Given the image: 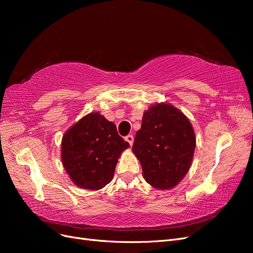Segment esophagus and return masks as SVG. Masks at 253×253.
<instances>
[{
  "label": "esophagus",
  "instance_id": "esophagus-1",
  "mask_svg": "<svg viewBox=\"0 0 253 253\" xmlns=\"http://www.w3.org/2000/svg\"><path fill=\"white\" fill-rule=\"evenodd\" d=\"M126 140L129 143V145H132L133 142H134V137H133V135H127V136H126Z\"/></svg>",
  "mask_w": 253,
  "mask_h": 253
}]
</instances>
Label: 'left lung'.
<instances>
[{
  "mask_svg": "<svg viewBox=\"0 0 253 253\" xmlns=\"http://www.w3.org/2000/svg\"><path fill=\"white\" fill-rule=\"evenodd\" d=\"M195 147L189 119L175 106L157 103L143 113L132 150L139 159L145 181L156 189L169 190L188 173Z\"/></svg>",
  "mask_w": 253,
  "mask_h": 253,
  "instance_id": "left-lung-1",
  "label": "left lung"
}]
</instances>
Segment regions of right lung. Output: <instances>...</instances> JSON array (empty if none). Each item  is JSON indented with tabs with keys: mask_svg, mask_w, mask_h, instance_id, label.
<instances>
[{
	"mask_svg": "<svg viewBox=\"0 0 253 253\" xmlns=\"http://www.w3.org/2000/svg\"><path fill=\"white\" fill-rule=\"evenodd\" d=\"M128 147V142L118 135L116 126L94 112L65 132L61 158L76 186L96 191L113 179L118 158Z\"/></svg>",
	"mask_w": 253,
	"mask_h": 253,
	"instance_id": "add662e5",
	"label": "right lung"
}]
</instances>
